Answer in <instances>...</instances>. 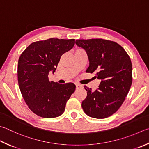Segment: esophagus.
Wrapping results in <instances>:
<instances>
[{
  "mask_svg": "<svg viewBox=\"0 0 149 149\" xmlns=\"http://www.w3.org/2000/svg\"><path fill=\"white\" fill-rule=\"evenodd\" d=\"M75 86H76V88L77 89H79V88H83V86L81 85H80V84H78V83L75 84Z\"/></svg>",
  "mask_w": 149,
  "mask_h": 149,
  "instance_id": "1",
  "label": "esophagus"
}]
</instances>
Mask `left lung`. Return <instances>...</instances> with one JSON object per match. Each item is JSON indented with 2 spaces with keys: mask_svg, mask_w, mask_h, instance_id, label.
Listing matches in <instances>:
<instances>
[{
  "mask_svg": "<svg viewBox=\"0 0 149 149\" xmlns=\"http://www.w3.org/2000/svg\"><path fill=\"white\" fill-rule=\"evenodd\" d=\"M75 44L87 54V73H95L101 81L97 90L87 92L81 106L86 115L107 118L123 104L132 83V65L128 54L117 43L104 39L76 40Z\"/></svg>",
  "mask_w": 149,
  "mask_h": 149,
  "instance_id": "obj_1",
  "label": "left lung"
}]
</instances>
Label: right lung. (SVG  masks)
<instances>
[{
    "instance_id": "add662e5",
    "label": "right lung",
    "mask_w": 149,
    "mask_h": 149,
    "mask_svg": "<svg viewBox=\"0 0 149 149\" xmlns=\"http://www.w3.org/2000/svg\"><path fill=\"white\" fill-rule=\"evenodd\" d=\"M75 40L49 38L32 43L21 53L17 77L21 94L30 109L43 118L58 117L75 89L74 83L59 84L49 80L61 56L74 47Z\"/></svg>"
}]
</instances>
